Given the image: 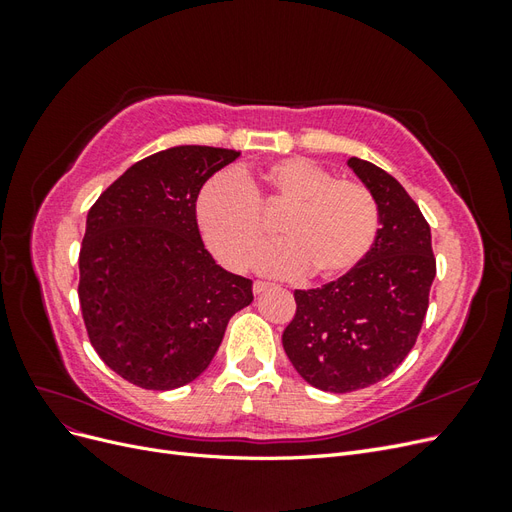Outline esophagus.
Segmentation results:
<instances>
[{
  "instance_id": "1",
  "label": "esophagus",
  "mask_w": 512,
  "mask_h": 512,
  "mask_svg": "<svg viewBox=\"0 0 512 512\" xmlns=\"http://www.w3.org/2000/svg\"><path fill=\"white\" fill-rule=\"evenodd\" d=\"M271 288V284H267V282H254V294H262V292H267Z\"/></svg>"
}]
</instances>
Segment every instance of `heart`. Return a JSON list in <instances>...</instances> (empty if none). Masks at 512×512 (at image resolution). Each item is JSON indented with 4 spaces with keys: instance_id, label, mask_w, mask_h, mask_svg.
Listing matches in <instances>:
<instances>
[{
    "instance_id": "1",
    "label": "heart",
    "mask_w": 512,
    "mask_h": 512,
    "mask_svg": "<svg viewBox=\"0 0 512 512\" xmlns=\"http://www.w3.org/2000/svg\"><path fill=\"white\" fill-rule=\"evenodd\" d=\"M277 243L260 254L258 271L316 280L350 273L369 254L378 237V205L363 183L335 179L305 158L277 160L256 177H211L196 200V222L211 254L224 267H250L265 241L263 213L282 211Z\"/></svg>"
}]
</instances>
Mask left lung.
Instances as JSON below:
<instances>
[{
	"instance_id": "obj_1",
	"label": "left lung",
	"mask_w": 512,
	"mask_h": 512,
	"mask_svg": "<svg viewBox=\"0 0 512 512\" xmlns=\"http://www.w3.org/2000/svg\"><path fill=\"white\" fill-rule=\"evenodd\" d=\"M348 166L374 194L380 228L369 254L337 282L294 290L282 344L299 376L327 393L380 382L412 350L436 277L431 230L395 177L361 158Z\"/></svg>"
}]
</instances>
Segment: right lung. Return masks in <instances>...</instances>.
Masks as SVG:
<instances>
[{
	"instance_id": "1",
	"label": "right lung",
	"mask_w": 512,
	"mask_h": 512,
	"mask_svg": "<svg viewBox=\"0 0 512 512\" xmlns=\"http://www.w3.org/2000/svg\"><path fill=\"white\" fill-rule=\"evenodd\" d=\"M237 151L177 145L136 162L87 213L79 299L89 342L115 374L149 391L196 380L252 282L205 250L196 198Z\"/></svg>"
}]
</instances>
